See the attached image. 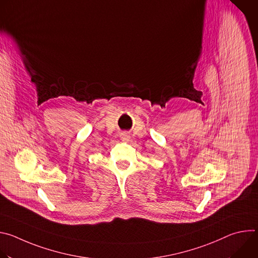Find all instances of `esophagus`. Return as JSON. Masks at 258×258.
Segmentation results:
<instances>
[{"instance_id": "obj_1", "label": "esophagus", "mask_w": 258, "mask_h": 258, "mask_svg": "<svg viewBox=\"0 0 258 258\" xmlns=\"http://www.w3.org/2000/svg\"><path fill=\"white\" fill-rule=\"evenodd\" d=\"M121 140H123V141H126V140H128V135L127 134H121Z\"/></svg>"}]
</instances>
